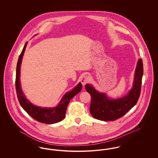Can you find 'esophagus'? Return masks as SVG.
I'll list each match as a JSON object with an SVG mask.
<instances>
[{
  "label": "esophagus",
  "instance_id": "34e87169",
  "mask_svg": "<svg viewBox=\"0 0 158 158\" xmlns=\"http://www.w3.org/2000/svg\"><path fill=\"white\" fill-rule=\"evenodd\" d=\"M90 81V78L88 76H83L81 79V82L82 83L83 85H86L87 83L89 82Z\"/></svg>",
  "mask_w": 158,
  "mask_h": 158
}]
</instances>
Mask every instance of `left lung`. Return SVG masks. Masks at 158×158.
Listing matches in <instances>:
<instances>
[{"label":"left lung","mask_w":158,"mask_h":158,"mask_svg":"<svg viewBox=\"0 0 158 158\" xmlns=\"http://www.w3.org/2000/svg\"><path fill=\"white\" fill-rule=\"evenodd\" d=\"M143 73V62L139 59L135 68L132 88L126 96L118 99L109 98L105 93H100L90 84H86L85 89L91 97V115L102 121L115 120L125 115L136 104L139 98Z\"/></svg>","instance_id":"8db88e82"}]
</instances>
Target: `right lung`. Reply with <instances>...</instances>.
Listing matches in <instances>:
<instances>
[{"label": "right lung", "instance_id": "right-lung-1", "mask_svg": "<svg viewBox=\"0 0 158 158\" xmlns=\"http://www.w3.org/2000/svg\"><path fill=\"white\" fill-rule=\"evenodd\" d=\"M27 43L28 42L25 43L23 48L16 66L15 86L18 101L23 109L34 120L45 124H54L58 123L65 118V114L69 102L72 98H73L76 95L81 92L82 85L81 83L79 82L72 90L64 94L59 104L56 107L43 108L32 104L25 97L21 89L20 82L21 65Z\"/></svg>", "mask_w": 158, "mask_h": 158}]
</instances>
